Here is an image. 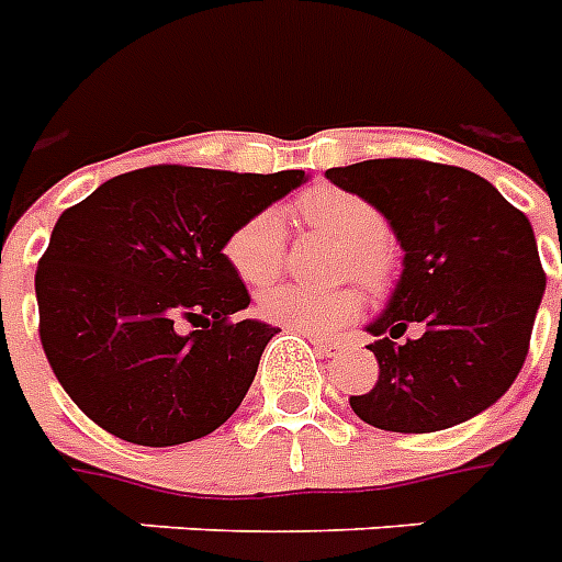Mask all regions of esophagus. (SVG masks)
<instances>
[{
	"mask_svg": "<svg viewBox=\"0 0 562 562\" xmlns=\"http://www.w3.org/2000/svg\"><path fill=\"white\" fill-rule=\"evenodd\" d=\"M312 344L321 349L326 358H335V355L344 352V340H337V337H312Z\"/></svg>",
	"mask_w": 562,
	"mask_h": 562,
	"instance_id": "1",
	"label": "esophagus"
}]
</instances>
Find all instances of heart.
<instances>
[{
	"instance_id": "obj_1",
	"label": "heart",
	"mask_w": 562,
	"mask_h": 562,
	"mask_svg": "<svg viewBox=\"0 0 562 562\" xmlns=\"http://www.w3.org/2000/svg\"><path fill=\"white\" fill-rule=\"evenodd\" d=\"M300 216L323 234L344 241L340 273H352L369 294H386L395 280V254L384 239V216L367 199L355 193L321 187L305 193L296 202ZM225 254L231 271L245 285H268L280 277L285 257V231L273 210H259L231 231L225 239ZM360 308V294L355 289L312 291L303 285H277L257 296V312L266 321L285 326L291 331L328 335L346 326Z\"/></svg>"
}]
</instances>
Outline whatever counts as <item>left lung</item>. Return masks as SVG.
<instances>
[{
  "label": "left lung",
  "instance_id": "left-lung-1",
  "mask_svg": "<svg viewBox=\"0 0 562 562\" xmlns=\"http://www.w3.org/2000/svg\"><path fill=\"white\" fill-rule=\"evenodd\" d=\"M326 178L381 210L404 250L398 285L367 326L381 372L349 398L355 415L378 430L436 432L496 404L526 363L546 291L526 213L450 164L375 158Z\"/></svg>",
  "mask_w": 562,
  "mask_h": 562
}]
</instances>
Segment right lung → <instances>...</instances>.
Instances as JSON below:
<instances>
[{"label": "right lung", "mask_w": 562, "mask_h": 562, "mask_svg": "<svg viewBox=\"0 0 562 562\" xmlns=\"http://www.w3.org/2000/svg\"><path fill=\"white\" fill-rule=\"evenodd\" d=\"M303 181V170L158 164L63 210L34 277L40 340L91 422L132 445L172 447L236 413L280 328L234 321L250 296L222 248Z\"/></svg>", "instance_id": "right-lung-1"}]
</instances>
